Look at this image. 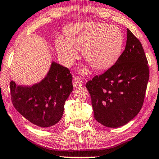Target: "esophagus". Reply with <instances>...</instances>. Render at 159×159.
<instances>
[{
  "label": "esophagus",
  "instance_id": "obj_1",
  "mask_svg": "<svg viewBox=\"0 0 159 159\" xmlns=\"http://www.w3.org/2000/svg\"><path fill=\"white\" fill-rule=\"evenodd\" d=\"M73 85L75 88H77L78 87H81L83 85V81L80 78L76 77L73 79Z\"/></svg>",
  "mask_w": 159,
  "mask_h": 159
}]
</instances>
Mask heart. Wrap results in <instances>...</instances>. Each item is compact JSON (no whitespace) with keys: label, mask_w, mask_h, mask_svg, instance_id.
I'll list each match as a JSON object with an SVG mask.
<instances>
[{"label":"heart","mask_w":159,"mask_h":159,"mask_svg":"<svg viewBox=\"0 0 159 159\" xmlns=\"http://www.w3.org/2000/svg\"><path fill=\"white\" fill-rule=\"evenodd\" d=\"M124 45L123 34L119 27L101 22L78 23L67 30L66 40L58 37L56 49L61 60L69 66L82 51L91 66L98 70L112 66L119 59Z\"/></svg>","instance_id":"1"}]
</instances>
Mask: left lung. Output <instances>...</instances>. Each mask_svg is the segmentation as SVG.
I'll return each mask as SVG.
<instances>
[{
    "instance_id": "8db88e82",
    "label": "left lung",
    "mask_w": 159,
    "mask_h": 159,
    "mask_svg": "<svg viewBox=\"0 0 159 159\" xmlns=\"http://www.w3.org/2000/svg\"><path fill=\"white\" fill-rule=\"evenodd\" d=\"M148 80L142 44L127 29L125 49L117 61L86 84L95 120L110 128L129 122L142 108Z\"/></svg>"
}]
</instances>
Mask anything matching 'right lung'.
<instances>
[{"label":"right lung","mask_w":159,"mask_h":159,"mask_svg":"<svg viewBox=\"0 0 159 159\" xmlns=\"http://www.w3.org/2000/svg\"><path fill=\"white\" fill-rule=\"evenodd\" d=\"M14 108L39 127H51L61 120L64 104L73 90L72 75L66 67L52 61L45 77L32 85L10 82Z\"/></svg>","instance_id":"obj_1"}]
</instances>
